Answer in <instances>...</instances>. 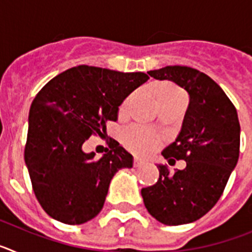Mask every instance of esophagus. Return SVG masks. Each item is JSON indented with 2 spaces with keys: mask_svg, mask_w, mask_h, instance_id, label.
Returning a JSON list of instances; mask_svg holds the SVG:
<instances>
[{
  "mask_svg": "<svg viewBox=\"0 0 252 252\" xmlns=\"http://www.w3.org/2000/svg\"><path fill=\"white\" fill-rule=\"evenodd\" d=\"M144 164H145V161H144V160H141V159H139V158H135V159H133V166H135V168L142 166Z\"/></svg>",
  "mask_w": 252,
  "mask_h": 252,
  "instance_id": "34e87169",
  "label": "esophagus"
}]
</instances>
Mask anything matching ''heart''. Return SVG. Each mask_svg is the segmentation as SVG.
I'll list each match as a JSON object with an SVG mask.
<instances>
[{"label": "heart", "mask_w": 252, "mask_h": 252, "mask_svg": "<svg viewBox=\"0 0 252 252\" xmlns=\"http://www.w3.org/2000/svg\"><path fill=\"white\" fill-rule=\"evenodd\" d=\"M154 98L157 102L158 107L166 106V104L174 103L178 101H186V95L179 88L170 83H161L157 86L153 91ZM130 99H126L121 106V112L127 108ZM126 144L131 151L139 155H145L157 149L160 144V140L157 135L144 130V128H133L126 136Z\"/></svg>", "instance_id": "heart-1"}]
</instances>
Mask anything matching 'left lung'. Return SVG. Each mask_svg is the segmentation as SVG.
I'll list each match as a JSON object with an SVG mask.
<instances>
[{
    "label": "left lung",
    "mask_w": 252,
    "mask_h": 252,
    "mask_svg": "<svg viewBox=\"0 0 252 252\" xmlns=\"http://www.w3.org/2000/svg\"><path fill=\"white\" fill-rule=\"evenodd\" d=\"M171 81L189 95L177 139L162 150L165 159L186 160L183 170L157 164L159 180L141 189L148 212L169 226L192 223L217 203L240 155L237 111L212 78L189 66L166 65L148 72ZM168 161V162H169Z\"/></svg>",
    "instance_id": "obj_1"
}]
</instances>
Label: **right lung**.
Here are the masks:
<instances>
[{"instance_id":"add662e5","label":"right lung","mask_w":252,"mask_h":252,"mask_svg":"<svg viewBox=\"0 0 252 252\" xmlns=\"http://www.w3.org/2000/svg\"><path fill=\"white\" fill-rule=\"evenodd\" d=\"M145 73L78 65L49 81L29 113L25 164L37 201L66 224H82L101 212L113 175L132 168L133 158L116 140L101 159L84 153L91 135L102 137L119 107L146 83ZM107 135V133H106Z\"/></svg>"}]
</instances>
